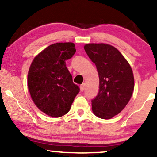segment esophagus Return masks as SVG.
Returning <instances> with one entry per match:
<instances>
[{"label": "esophagus", "instance_id": "esophagus-1", "mask_svg": "<svg viewBox=\"0 0 157 157\" xmlns=\"http://www.w3.org/2000/svg\"><path fill=\"white\" fill-rule=\"evenodd\" d=\"M85 88H86V85H85V83L81 85V86H80V91H83L84 90H85Z\"/></svg>", "mask_w": 157, "mask_h": 157}]
</instances>
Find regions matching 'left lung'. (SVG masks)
I'll return each mask as SVG.
<instances>
[{"label":"left lung","mask_w":157,"mask_h":157,"mask_svg":"<svg viewBox=\"0 0 157 157\" xmlns=\"http://www.w3.org/2000/svg\"><path fill=\"white\" fill-rule=\"evenodd\" d=\"M86 54L96 65L100 89L91 101L97 117L109 120L120 113L128 103L134 89L132 68L123 55L113 46L87 44Z\"/></svg>","instance_id":"obj_1"}]
</instances>
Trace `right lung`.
Listing matches in <instances>:
<instances>
[{
  "instance_id": "obj_1",
  "label": "right lung",
  "mask_w": 157,
  "mask_h": 157,
  "mask_svg": "<svg viewBox=\"0 0 157 157\" xmlns=\"http://www.w3.org/2000/svg\"><path fill=\"white\" fill-rule=\"evenodd\" d=\"M75 52L73 43H56L40 52L30 65L27 85L32 100L52 117L66 114L80 91L66 65Z\"/></svg>"
}]
</instances>
